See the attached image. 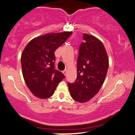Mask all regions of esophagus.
Segmentation results:
<instances>
[{
    "mask_svg": "<svg viewBox=\"0 0 135 135\" xmlns=\"http://www.w3.org/2000/svg\"><path fill=\"white\" fill-rule=\"evenodd\" d=\"M66 72H67V70H63V73L65 75V74H66Z\"/></svg>",
    "mask_w": 135,
    "mask_h": 135,
    "instance_id": "34e87169",
    "label": "esophagus"
}]
</instances>
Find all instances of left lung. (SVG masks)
I'll use <instances>...</instances> for the list:
<instances>
[{
    "label": "left lung",
    "instance_id": "left-lung-1",
    "mask_svg": "<svg viewBox=\"0 0 135 135\" xmlns=\"http://www.w3.org/2000/svg\"><path fill=\"white\" fill-rule=\"evenodd\" d=\"M84 42L79 49L77 78L68 83L71 97L79 103H86L99 92L104 83L109 66L105 47L99 39L83 34Z\"/></svg>",
    "mask_w": 135,
    "mask_h": 135
}]
</instances>
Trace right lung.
Instances as JSON below:
<instances>
[{
    "label": "right lung",
    "mask_w": 135,
    "mask_h": 135,
    "mask_svg": "<svg viewBox=\"0 0 135 135\" xmlns=\"http://www.w3.org/2000/svg\"><path fill=\"white\" fill-rule=\"evenodd\" d=\"M72 32L49 33L36 37L23 51L21 65L23 79L32 94L38 98L51 97L65 78L63 74L54 68V52Z\"/></svg>",
    "instance_id": "add662e5"
}]
</instances>
